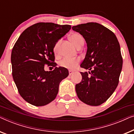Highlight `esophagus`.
I'll list each match as a JSON object with an SVG mask.
<instances>
[{
  "instance_id": "1",
  "label": "esophagus",
  "mask_w": 134,
  "mask_h": 134,
  "mask_svg": "<svg viewBox=\"0 0 134 134\" xmlns=\"http://www.w3.org/2000/svg\"><path fill=\"white\" fill-rule=\"evenodd\" d=\"M73 73H74V71H71V70H69V76L72 75Z\"/></svg>"
}]
</instances>
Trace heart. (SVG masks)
I'll list each match as a JSON object with an SVG mask.
<instances>
[{
	"label": "heart",
	"instance_id": "b5f03b06",
	"mask_svg": "<svg viewBox=\"0 0 134 134\" xmlns=\"http://www.w3.org/2000/svg\"><path fill=\"white\" fill-rule=\"evenodd\" d=\"M69 39L74 44V45L77 48L82 47L83 44V38L81 35L79 34H72L69 35ZM60 41H58L55 44L54 47V52L55 54H57L58 51V46H59ZM80 58H69L65 57L59 62L60 65L62 67L68 69H74L79 64Z\"/></svg>",
	"mask_w": 134,
	"mask_h": 134
}]
</instances>
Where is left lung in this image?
Masks as SVG:
<instances>
[{"label": "left lung", "instance_id": "1", "mask_svg": "<svg viewBox=\"0 0 134 134\" xmlns=\"http://www.w3.org/2000/svg\"><path fill=\"white\" fill-rule=\"evenodd\" d=\"M72 29L82 35L87 46L80 67L91 71L80 72L82 79L76 85L77 95L86 104L99 105L118 86L122 66L120 44L111 30L99 23L82 24Z\"/></svg>", "mask_w": 134, "mask_h": 134}]
</instances>
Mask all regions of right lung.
<instances>
[{
    "mask_svg": "<svg viewBox=\"0 0 134 134\" xmlns=\"http://www.w3.org/2000/svg\"><path fill=\"white\" fill-rule=\"evenodd\" d=\"M71 28L69 25L36 23L25 29L16 42L11 55L13 78L20 95L29 104L43 106L52 102L60 83L69 75L63 67L46 71L44 65L56 66L54 45Z\"/></svg>",
    "mask_w": 134,
    "mask_h": 134,
    "instance_id": "right-lung-1",
    "label": "right lung"
}]
</instances>
